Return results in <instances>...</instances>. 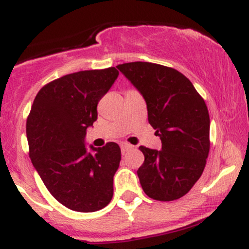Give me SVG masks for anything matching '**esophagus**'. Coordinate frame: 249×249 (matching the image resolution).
Here are the masks:
<instances>
[{
  "label": "esophagus",
  "instance_id": "obj_1",
  "mask_svg": "<svg viewBox=\"0 0 249 249\" xmlns=\"http://www.w3.org/2000/svg\"><path fill=\"white\" fill-rule=\"evenodd\" d=\"M121 148H122V153L125 154L126 152H128L131 148H132V146H131L130 144H126V142H123V144L121 145Z\"/></svg>",
  "mask_w": 249,
  "mask_h": 249
}]
</instances>
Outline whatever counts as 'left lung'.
Wrapping results in <instances>:
<instances>
[{
  "label": "left lung",
  "mask_w": 249,
  "mask_h": 249,
  "mask_svg": "<svg viewBox=\"0 0 249 249\" xmlns=\"http://www.w3.org/2000/svg\"><path fill=\"white\" fill-rule=\"evenodd\" d=\"M146 102L148 123L161 150L141 146L137 171L146 196L159 201L184 196L204 172L210 152V115L190 79L172 68L148 62L117 67Z\"/></svg>",
  "instance_id": "obj_1"
}]
</instances>
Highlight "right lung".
I'll return each instance as SVG.
<instances>
[{
	"label": "right lung",
	"instance_id": "obj_1",
	"mask_svg": "<svg viewBox=\"0 0 249 249\" xmlns=\"http://www.w3.org/2000/svg\"><path fill=\"white\" fill-rule=\"evenodd\" d=\"M118 75L107 68L55 79L37 93L27 119L34 167L53 198L77 212H96L112 199L121 148L110 142L88 150L85 136L97 121V104Z\"/></svg>",
	"mask_w": 249,
	"mask_h": 249
}]
</instances>
